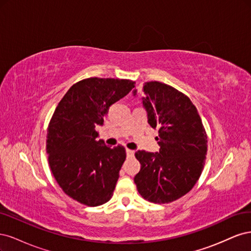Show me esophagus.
Here are the masks:
<instances>
[{"label":"esophagus","instance_id":"34e87169","mask_svg":"<svg viewBox=\"0 0 251 251\" xmlns=\"http://www.w3.org/2000/svg\"><path fill=\"white\" fill-rule=\"evenodd\" d=\"M126 156H127V157H133V156H134V153H135L134 151L126 149Z\"/></svg>","mask_w":251,"mask_h":251}]
</instances>
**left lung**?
Wrapping results in <instances>:
<instances>
[{
  "instance_id": "left-lung-1",
  "label": "left lung",
  "mask_w": 251,
  "mask_h": 251,
  "mask_svg": "<svg viewBox=\"0 0 251 251\" xmlns=\"http://www.w3.org/2000/svg\"><path fill=\"white\" fill-rule=\"evenodd\" d=\"M143 92V108L150 126L158 130L160 150L159 153L136 151L141 169L134 182L142 198L170 203L187 194L200 178L207 136L198 111L186 95L159 81L144 82Z\"/></svg>"
}]
</instances>
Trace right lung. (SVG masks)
Here are the masks:
<instances>
[{
    "label": "right lung",
    "mask_w": 251,
    "mask_h": 251,
    "mask_svg": "<svg viewBox=\"0 0 251 251\" xmlns=\"http://www.w3.org/2000/svg\"><path fill=\"white\" fill-rule=\"evenodd\" d=\"M134 87L130 79H82L68 90L53 113L46 142L50 169L64 193L81 204L98 206L112 198L126 150L105 146L95 127Z\"/></svg>",
    "instance_id": "1"
}]
</instances>
